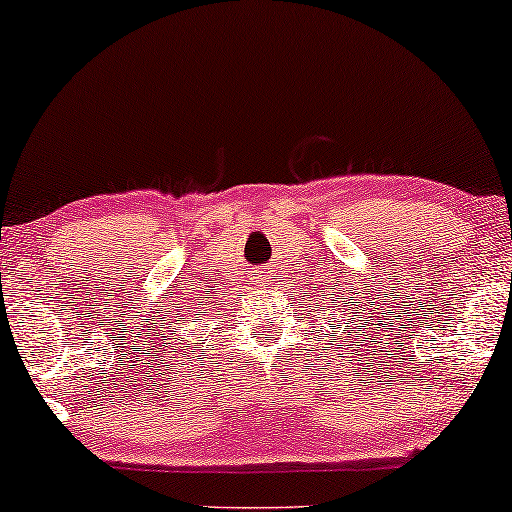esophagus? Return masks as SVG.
Listing matches in <instances>:
<instances>
[{"instance_id": "34e87169", "label": "esophagus", "mask_w": 512, "mask_h": 512, "mask_svg": "<svg viewBox=\"0 0 512 512\" xmlns=\"http://www.w3.org/2000/svg\"><path fill=\"white\" fill-rule=\"evenodd\" d=\"M258 277H261V279H270V277H268V270H261V275H258Z\"/></svg>"}]
</instances>
